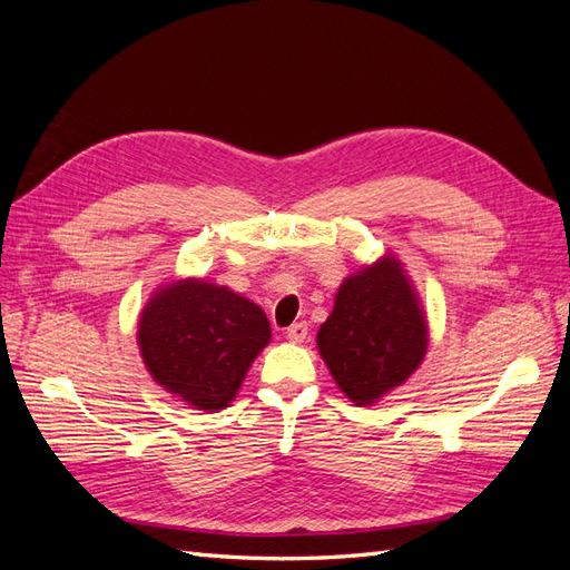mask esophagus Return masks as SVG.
Wrapping results in <instances>:
<instances>
[{
	"label": "esophagus",
	"mask_w": 570,
	"mask_h": 570,
	"mask_svg": "<svg viewBox=\"0 0 570 570\" xmlns=\"http://www.w3.org/2000/svg\"><path fill=\"white\" fill-rule=\"evenodd\" d=\"M285 335H287V340H292V342H304L306 335H308V325H306L304 321L292 323V325L287 327Z\"/></svg>",
	"instance_id": "34e87169"
}]
</instances>
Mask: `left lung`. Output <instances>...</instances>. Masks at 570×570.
Returning <instances> with one entry per match:
<instances>
[{"instance_id":"8db88e82","label":"left lung","mask_w":570,"mask_h":570,"mask_svg":"<svg viewBox=\"0 0 570 570\" xmlns=\"http://www.w3.org/2000/svg\"><path fill=\"white\" fill-rule=\"evenodd\" d=\"M316 344L333 381L356 406L377 402L421 366L428 323L400 258L385 254L344 278Z\"/></svg>"}]
</instances>
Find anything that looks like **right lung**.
<instances>
[{"label":"right lung","instance_id":"1","mask_svg":"<svg viewBox=\"0 0 570 570\" xmlns=\"http://www.w3.org/2000/svg\"><path fill=\"white\" fill-rule=\"evenodd\" d=\"M271 342L262 306L199 278L168 283L140 314L137 344L149 375L193 409H226Z\"/></svg>","mask_w":570,"mask_h":570}]
</instances>
